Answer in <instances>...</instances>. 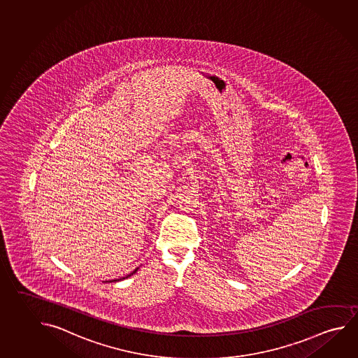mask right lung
<instances>
[{
    "instance_id": "right-lung-1",
    "label": "right lung",
    "mask_w": 358,
    "mask_h": 358,
    "mask_svg": "<svg viewBox=\"0 0 358 358\" xmlns=\"http://www.w3.org/2000/svg\"><path fill=\"white\" fill-rule=\"evenodd\" d=\"M138 269H139V268H136V269H134L133 272L130 273V274H127V277H122V278H120V279H113V280H109V282H110V283H111V282H117V280H122V279L127 278V277H130V275H133L134 273L138 272ZM106 282H108V280H106Z\"/></svg>"
}]
</instances>
